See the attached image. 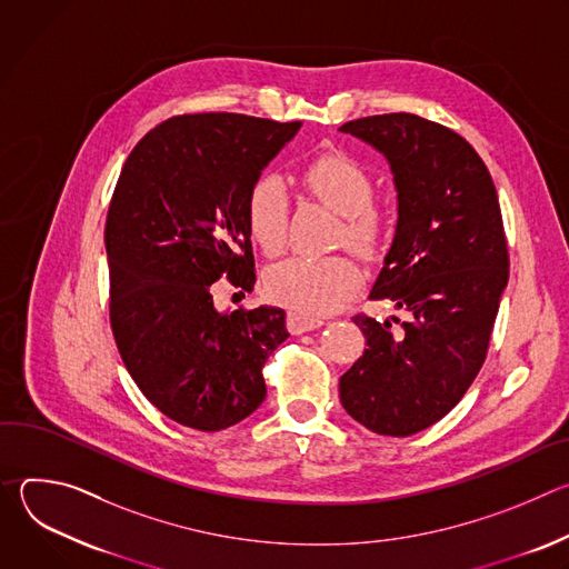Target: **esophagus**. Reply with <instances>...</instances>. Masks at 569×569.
I'll return each mask as SVG.
<instances>
[{
    "label": "esophagus",
    "instance_id": "1",
    "mask_svg": "<svg viewBox=\"0 0 569 569\" xmlns=\"http://www.w3.org/2000/svg\"><path fill=\"white\" fill-rule=\"evenodd\" d=\"M286 323H288V331H290L292 336H301V333H308V331L319 329L323 321H321L319 317H310V315H303V312H299V310H288Z\"/></svg>",
    "mask_w": 569,
    "mask_h": 569
}]
</instances>
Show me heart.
I'll list each match as a JSON object with an SVG mask.
<instances>
[{
    "mask_svg": "<svg viewBox=\"0 0 569 569\" xmlns=\"http://www.w3.org/2000/svg\"><path fill=\"white\" fill-rule=\"evenodd\" d=\"M306 191L342 216L338 246L351 248L362 259L376 261L385 252L389 224L373 202L376 182L371 173L347 152L329 150L312 157L301 171ZM248 227L257 246L277 257L288 246L290 196L277 173H261L246 200ZM362 286V270L347 254L323 259L292 257L266 274L270 299L310 317L340 310Z\"/></svg>",
    "mask_w": 569,
    "mask_h": 569,
    "instance_id": "obj_1",
    "label": "heart"
}]
</instances>
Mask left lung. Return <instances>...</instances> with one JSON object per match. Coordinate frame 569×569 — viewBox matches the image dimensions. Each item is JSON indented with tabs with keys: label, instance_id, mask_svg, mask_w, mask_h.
<instances>
[{
	"label": "left lung",
	"instance_id": "1",
	"mask_svg": "<svg viewBox=\"0 0 569 569\" xmlns=\"http://www.w3.org/2000/svg\"><path fill=\"white\" fill-rule=\"evenodd\" d=\"M340 130L391 164L398 224L369 297L405 312L396 330L353 317L367 349L340 378V400L367 430L410 437L455 408L489 351L509 281L498 191L477 150L441 123L391 112Z\"/></svg>",
	"mask_w": 569,
	"mask_h": 569
}]
</instances>
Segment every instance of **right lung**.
Masks as SVG:
<instances>
[{"instance_id":"1","label":"right lung","mask_w":569,"mask_h":569,"mask_svg":"<svg viewBox=\"0 0 569 569\" xmlns=\"http://www.w3.org/2000/svg\"><path fill=\"white\" fill-rule=\"evenodd\" d=\"M299 126L171 117L141 137L117 180L106 220L110 327L141 393L180 426L224 430L266 400L263 367L288 338L286 312H218L211 283L252 292L248 191Z\"/></svg>"}]
</instances>
